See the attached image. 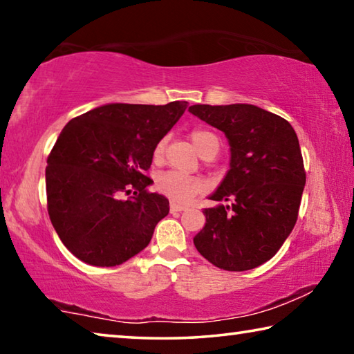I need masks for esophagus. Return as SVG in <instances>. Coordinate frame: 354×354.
<instances>
[{
    "mask_svg": "<svg viewBox=\"0 0 354 354\" xmlns=\"http://www.w3.org/2000/svg\"><path fill=\"white\" fill-rule=\"evenodd\" d=\"M185 207H187V206L183 205V203H176V201H171L170 203V209H171L173 212H175V211H184Z\"/></svg>",
    "mask_w": 354,
    "mask_h": 354,
    "instance_id": "34e87169",
    "label": "esophagus"
}]
</instances>
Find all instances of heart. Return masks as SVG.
I'll return each mask as SVG.
<instances>
[{"mask_svg":"<svg viewBox=\"0 0 354 354\" xmlns=\"http://www.w3.org/2000/svg\"><path fill=\"white\" fill-rule=\"evenodd\" d=\"M190 140L195 145V148L198 149V153L201 156L206 151H209L211 148L218 149V137L215 136L212 131L194 129L190 133ZM164 148H165L164 140H159L156 143V147L153 149L154 160L162 159ZM156 189L171 200L187 201L192 198V196L198 195L205 190V183H203L201 178L187 176L175 170H169V171L160 173V175L156 178Z\"/></svg>","mask_w":354,"mask_h":354,"instance_id":"1","label":"heart"}]
</instances>
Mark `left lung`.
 Returning a JSON list of instances; mask_svg holds the SVG:
<instances>
[{
  "instance_id": "obj_1",
  "label": "left lung",
  "mask_w": 354,
  "mask_h": 354,
  "mask_svg": "<svg viewBox=\"0 0 354 354\" xmlns=\"http://www.w3.org/2000/svg\"><path fill=\"white\" fill-rule=\"evenodd\" d=\"M189 112L223 131L231 147L230 170L211 195L230 205L203 211L206 225L195 247L227 272L259 267L283 247L298 218L306 171L295 131L253 104H195Z\"/></svg>"
}]
</instances>
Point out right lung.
<instances>
[{
  "label": "right lung",
  "instance_id": "right-lung-1",
  "mask_svg": "<svg viewBox=\"0 0 354 354\" xmlns=\"http://www.w3.org/2000/svg\"><path fill=\"white\" fill-rule=\"evenodd\" d=\"M187 104L112 103L65 124L46 160V200L59 239L77 259L120 266L151 241L170 207L164 195L147 190V171L156 143Z\"/></svg>",
  "mask_w": 354,
  "mask_h": 354
}]
</instances>
